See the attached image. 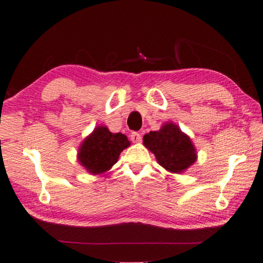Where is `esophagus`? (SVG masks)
Wrapping results in <instances>:
<instances>
[{
	"instance_id": "34e87169",
	"label": "esophagus",
	"mask_w": 263,
	"mask_h": 263,
	"mask_svg": "<svg viewBox=\"0 0 263 263\" xmlns=\"http://www.w3.org/2000/svg\"><path fill=\"white\" fill-rule=\"evenodd\" d=\"M131 139L133 142H139L141 141V135L138 132H132L131 133Z\"/></svg>"
}]
</instances>
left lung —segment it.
<instances>
[{
	"label": "left lung",
	"mask_w": 263,
	"mask_h": 263,
	"mask_svg": "<svg viewBox=\"0 0 263 263\" xmlns=\"http://www.w3.org/2000/svg\"><path fill=\"white\" fill-rule=\"evenodd\" d=\"M142 140L157 163L171 174H183L198 159L191 138L173 122L164 123L159 131L147 133Z\"/></svg>",
	"instance_id": "1"
}]
</instances>
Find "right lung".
<instances>
[{"label": "right lung", "mask_w": 263, "mask_h": 263, "mask_svg": "<svg viewBox=\"0 0 263 263\" xmlns=\"http://www.w3.org/2000/svg\"><path fill=\"white\" fill-rule=\"evenodd\" d=\"M131 145L123 133H112L104 125L97 126L78 148L80 165L92 175H102L111 169L121 153Z\"/></svg>", "instance_id": "1"}]
</instances>
